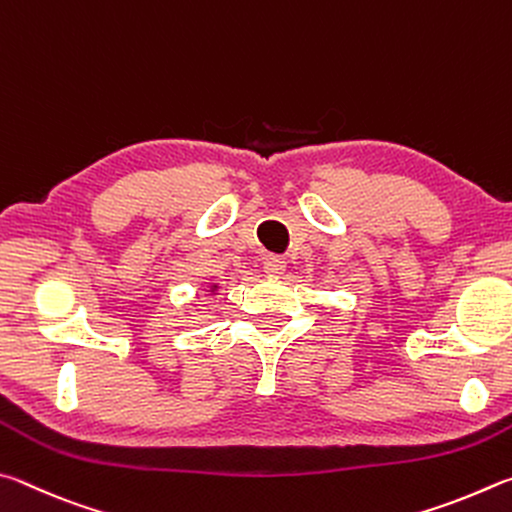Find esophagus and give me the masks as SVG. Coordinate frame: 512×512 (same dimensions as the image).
Returning <instances> with one entry per match:
<instances>
[{
    "label": "esophagus",
    "instance_id": "esophagus-1",
    "mask_svg": "<svg viewBox=\"0 0 512 512\" xmlns=\"http://www.w3.org/2000/svg\"><path fill=\"white\" fill-rule=\"evenodd\" d=\"M263 267H265V274H270V276H281L283 272H285V261L281 256H267L265 258V263H263Z\"/></svg>",
    "mask_w": 512,
    "mask_h": 512
}]
</instances>
